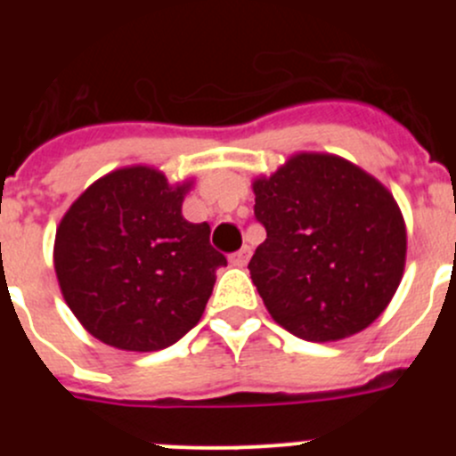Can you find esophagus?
Returning <instances> with one entry per match:
<instances>
[{"instance_id":"obj_1","label":"esophagus","mask_w":456,"mask_h":456,"mask_svg":"<svg viewBox=\"0 0 456 456\" xmlns=\"http://www.w3.org/2000/svg\"><path fill=\"white\" fill-rule=\"evenodd\" d=\"M249 257H251V247L245 245L242 249H238L236 254H232V262L238 266H245L247 262H249Z\"/></svg>"}]
</instances>
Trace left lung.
I'll return each instance as SVG.
<instances>
[{"instance_id":"left-lung-1","label":"left lung","mask_w":456,"mask_h":456,"mask_svg":"<svg viewBox=\"0 0 456 456\" xmlns=\"http://www.w3.org/2000/svg\"><path fill=\"white\" fill-rule=\"evenodd\" d=\"M254 191L266 240L249 271L271 317L309 342L377 320L406 262V227L388 190L339 156L297 154Z\"/></svg>"}]
</instances>
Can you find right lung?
I'll return each mask as SVG.
<instances>
[{"mask_svg": "<svg viewBox=\"0 0 456 456\" xmlns=\"http://www.w3.org/2000/svg\"><path fill=\"white\" fill-rule=\"evenodd\" d=\"M187 185L150 167L99 178L63 216L54 271L90 335L123 351H160L199 324L227 257L209 224L183 218Z\"/></svg>", "mask_w": 456, "mask_h": 456, "instance_id": "obj_1", "label": "right lung"}]
</instances>
